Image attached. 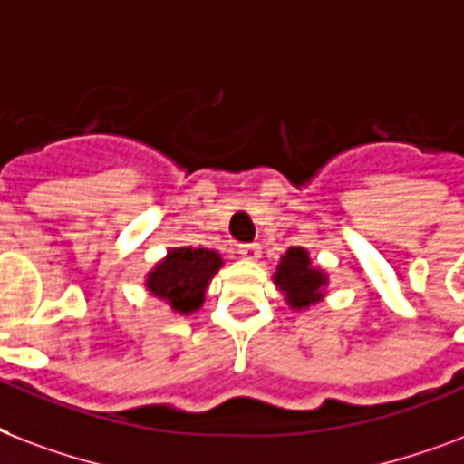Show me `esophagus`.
<instances>
[{"instance_id":"obj_1","label":"esophagus","mask_w":464,"mask_h":464,"mask_svg":"<svg viewBox=\"0 0 464 464\" xmlns=\"http://www.w3.org/2000/svg\"><path fill=\"white\" fill-rule=\"evenodd\" d=\"M239 256L246 258V261H256L261 256V246L258 244H239Z\"/></svg>"}]
</instances>
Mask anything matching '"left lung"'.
I'll use <instances>...</instances> for the list:
<instances>
[{
    "instance_id": "1",
    "label": "left lung",
    "mask_w": 464,
    "mask_h": 464,
    "mask_svg": "<svg viewBox=\"0 0 464 464\" xmlns=\"http://www.w3.org/2000/svg\"><path fill=\"white\" fill-rule=\"evenodd\" d=\"M273 283L281 290L290 310L300 312L324 300L329 273L322 266L312 264L310 251L303 246H290L276 266Z\"/></svg>"
}]
</instances>
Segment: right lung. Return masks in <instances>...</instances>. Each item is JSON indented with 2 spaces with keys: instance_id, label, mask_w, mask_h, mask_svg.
I'll return each instance as SVG.
<instances>
[{
  "instance_id": "right-lung-1",
  "label": "right lung",
  "mask_w": 464,
  "mask_h": 464,
  "mask_svg": "<svg viewBox=\"0 0 464 464\" xmlns=\"http://www.w3.org/2000/svg\"><path fill=\"white\" fill-rule=\"evenodd\" d=\"M225 266L220 251L196 246H171L167 256L147 271L145 290L169 304L174 314H193L206 303V290Z\"/></svg>"
}]
</instances>
